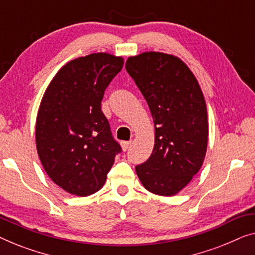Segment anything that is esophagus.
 Instances as JSON below:
<instances>
[{
  "instance_id": "34e87169",
  "label": "esophagus",
  "mask_w": 255,
  "mask_h": 255,
  "mask_svg": "<svg viewBox=\"0 0 255 255\" xmlns=\"http://www.w3.org/2000/svg\"><path fill=\"white\" fill-rule=\"evenodd\" d=\"M120 144H121V148H123V150H127L129 144H130V141H123Z\"/></svg>"
}]
</instances>
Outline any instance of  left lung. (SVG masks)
<instances>
[{
	"mask_svg": "<svg viewBox=\"0 0 255 255\" xmlns=\"http://www.w3.org/2000/svg\"><path fill=\"white\" fill-rule=\"evenodd\" d=\"M126 70L142 92L155 124V145L135 167L145 189L173 196L202 166L208 145V114L194 74L178 56L144 52L129 56Z\"/></svg>",
	"mask_w": 255,
	"mask_h": 255,
	"instance_id": "obj_1",
	"label": "left lung"
}]
</instances>
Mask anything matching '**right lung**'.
<instances>
[{
    "label": "right lung",
    "instance_id": "obj_1",
    "mask_svg": "<svg viewBox=\"0 0 255 255\" xmlns=\"http://www.w3.org/2000/svg\"><path fill=\"white\" fill-rule=\"evenodd\" d=\"M124 59L92 53L64 64L42 96L35 144L53 182L73 195L88 196L106 181L121 148L102 111L106 88Z\"/></svg>",
    "mask_w": 255,
    "mask_h": 255
}]
</instances>
